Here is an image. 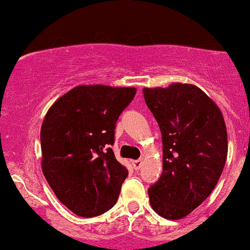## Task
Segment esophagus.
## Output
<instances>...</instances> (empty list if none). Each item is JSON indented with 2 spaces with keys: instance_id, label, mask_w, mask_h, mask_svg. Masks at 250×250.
<instances>
[{
  "instance_id": "1",
  "label": "esophagus",
  "mask_w": 250,
  "mask_h": 250,
  "mask_svg": "<svg viewBox=\"0 0 250 250\" xmlns=\"http://www.w3.org/2000/svg\"><path fill=\"white\" fill-rule=\"evenodd\" d=\"M142 163H143V160H142V159L133 160V162H132L133 169H135V170H140V169H141V167H142Z\"/></svg>"
}]
</instances>
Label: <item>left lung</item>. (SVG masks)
I'll return each instance as SVG.
<instances>
[{
	"instance_id": "8db88e82",
	"label": "left lung",
	"mask_w": 250,
	"mask_h": 250,
	"mask_svg": "<svg viewBox=\"0 0 250 250\" xmlns=\"http://www.w3.org/2000/svg\"><path fill=\"white\" fill-rule=\"evenodd\" d=\"M142 92L163 141V172L148 188L150 207L165 219H182L208 198L221 176L227 158L224 117L191 83Z\"/></svg>"
}]
</instances>
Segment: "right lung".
<instances>
[{
    "mask_svg": "<svg viewBox=\"0 0 250 250\" xmlns=\"http://www.w3.org/2000/svg\"><path fill=\"white\" fill-rule=\"evenodd\" d=\"M135 87L80 85L52 104L41 126V167L57 198L93 217L114 207L127 169L115 159L117 120Z\"/></svg>",
    "mask_w": 250,
    "mask_h": 250,
    "instance_id": "1",
    "label": "right lung"
}]
</instances>
